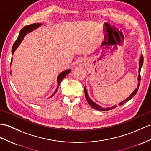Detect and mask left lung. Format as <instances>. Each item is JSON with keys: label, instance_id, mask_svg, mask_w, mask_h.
<instances>
[{"label": "left lung", "instance_id": "8db88e82", "mask_svg": "<svg viewBox=\"0 0 151 151\" xmlns=\"http://www.w3.org/2000/svg\"><path fill=\"white\" fill-rule=\"evenodd\" d=\"M143 55H142L141 57H140V59H139V75H138V88L134 90V91L133 92L130 96H129L127 99L125 100L124 101H122V102H120V104H119L118 105L119 106H122V105H123L124 103H125L126 101H128L129 100H130L132 98L133 96H135V94H136V93L138 92V90L139 89V84H140V80H141V76H140V71H141V68L142 67L143 65ZM84 93H85V96H86V100L87 101V102L89 103V104L91 106L93 109H94L96 110H99V111H109V110H111V109H113L116 108L117 107V106H114L113 107H107V108H103L101 107V106H100L99 105L96 104V103H94V101L90 99V98L89 97V95L88 94H87V89L86 88V87H84Z\"/></svg>", "mask_w": 151, "mask_h": 151}]
</instances>
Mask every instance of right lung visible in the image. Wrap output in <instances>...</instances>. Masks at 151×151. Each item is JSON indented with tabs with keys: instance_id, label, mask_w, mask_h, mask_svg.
Returning a JSON list of instances; mask_svg holds the SVG:
<instances>
[{
	"instance_id": "obj_1",
	"label": "right lung",
	"mask_w": 151,
	"mask_h": 151,
	"mask_svg": "<svg viewBox=\"0 0 151 151\" xmlns=\"http://www.w3.org/2000/svg\"><path fill=\"white\" fill-rule=\"evenodd\" d=\"M41 25H42L41 23H35V24H31V25H28V26H24L22 28V29L20 30V33H19V37H18V38H17V39L16 40L15 42L14 43V44L13 45L12 51V54L14 53V52H15L16 49L18 47V46L20 45V44L21 43V42H22V40H23L24 36H25L27 33L31 32V31H32L34 29H36L37 28H38V27H39ZM12 62V60H11V63ZM70 72H71V70L68 69V70H66V71H63L61 73H60L59 75L58 76V78H57V83H58L57 88V89H56L55 93L51 96V97H52L57 92V91L58 89V87L60 86V84L62 79L64 78L65 77L67 76ZM10 73H11V72H10Z\"/></svg>"
}]
</instances>
